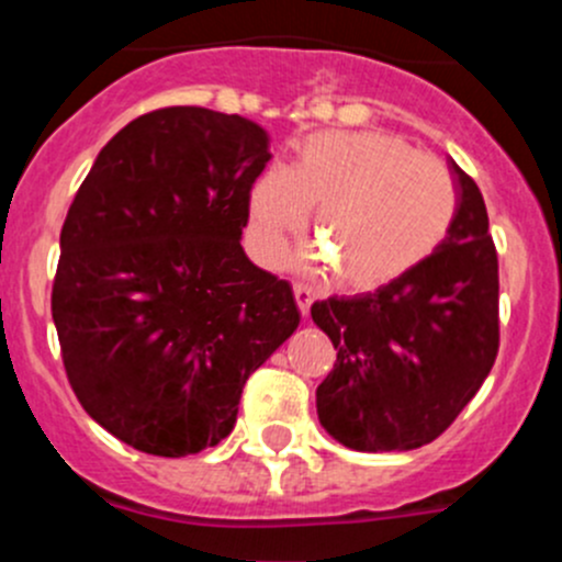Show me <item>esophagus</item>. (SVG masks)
I'll use <instances>...</instances> for the list:
<instances>
[{
	"mask_svg": "<svg viewBox=\"0 0 562 562\" xmlns=\"http://www.w3.org/2000/svg\"><path fill=\"white\" fill-rule=\"evenodd\" d=\"M293 296H296V304L299 310H302V315H310V307H313L315 302L313 288L304 285V282H293Z\"/></svg>",
	"mask_w": 562,
	"mask_h": 562,
	"instance_id": "obj_1",
	"label": "esophagus"
}]
</instances>
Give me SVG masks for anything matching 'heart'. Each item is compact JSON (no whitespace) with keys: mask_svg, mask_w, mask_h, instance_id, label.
I'll list each match as a JSON object with an SVG mask.
<instances>
[{"mask_svg":"<svg viewBox=\"0 0 562 562\" xmlns=\"http://www.w3.org/2000/svg\"><path fill=\"white\" fill-rule=\"evenodd\" d=\"M457 206L446 162L381 130L317 133L293 171L269 168L252 190L260 249L280 255L317 209L313 236L350 291L389 285L424 263L449 236Z\"/></svg>","mask_w":562,"mask_h":562,"instance_id":"obj_1","label":"heart"}]
</instances>
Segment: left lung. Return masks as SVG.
<instances>
[{
  "label": "left lung",
  "instance_id": "8db88e82",
  "mask_svg": "<svg viewBox=\"0 0 562 562\" xmlns=\"http://www.w3.org/2000/svg\"><path fill=\"white\" fill-rule=\"evenodd\" d=\"M457 217L424 263L375 293L313 304L337 350L315 391L323 429L356 451L432 443L481 389L501 348L497 249L479 184L451 160Z\"/></svg>",
  "mask_w": 562,
  "mask_h": 562
}]
</instances>
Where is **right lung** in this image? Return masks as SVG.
Segmentation results:
<instances>
[{"mask_svg":"<svg viewBox=\"0 0 562 562\" xmlns=\"http://www.w3.org/2000/svg\"><path fill=\"white\" fill-rule=\"evenodd\" d=\"M269 160L260 124L173 105L119 130L78 187L50 315L78 402L133 449L228 438L247 378L296 331L291 285L239 241Z\"/></svg>","mask_w":562,"mask_h":562,"instance_id":"obj_1","label":"right lung"}]
</instances>
